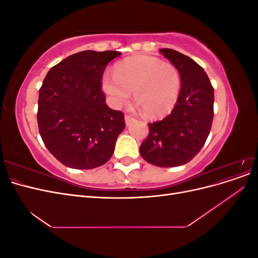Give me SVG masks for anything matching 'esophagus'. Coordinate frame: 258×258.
Wrapping results in <instances>:
<instances>
[{
	"mask_svg": "<svg viewBox=\"0 0 258 258\" xmlns=\"http://www.w3.org/2000/svg\"><path fill=\"white\" fill-rule=\"evenodd\" d=\"M136 120V118L135 117H132L131 115H126L124 116V121H126V124H130L132 121H135Z\"/></svg>",
	"mask_w": 258,
	"mask_h": 258,
	"instance_id": "obj_1",
	"label": "esophagus"
}]
</instances>
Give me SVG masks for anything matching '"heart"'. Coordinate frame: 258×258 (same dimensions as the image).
Segmentation results:
<instances>
[{"label": "heart", "instance_id": "heart-1", "mask_svg": "<svg viewBox=\"0 0 258 258\" xmlns=\"http://www.w3.org/2000/svg\"><path fill=\"white\" fill-rule=\"evenodd\" d=\"M102 89L114 107L128 103L134 91L136 103L150 117H161L173 110L181 77L177 69L169 62L153 56H136L123 60L105 73Z\"/></svg>", "mask_w": 258, "mask_h": 258}]
</instances>
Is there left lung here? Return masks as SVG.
Returning <instances> with one entry per match:
<instances>
[{"label": "left lung", "instance_id": "1", "mask_svg": "<svg viewBox=\"0 0 258 258\" xmlns=\"http://www.w3.org/2000/svg\"><path fill=\"white\" fill-rule=\"evenodd\" d=\"M160 52L177 69L182 85L171 114L148 123L150 135L140 154L152 165L177 167L190 161L207 141L214 115V89L205 70L191 58L170 48Z\"/></svg>", "mask_w": 258, "mask_h": 258}]
</instances>
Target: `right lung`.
<instances>
[{"mask_svg": "<svg viewBox=\"0 0 258 258\" xmlns=\"http://www.w3.org/2000/svg\"><path fill=\"white\" fill-rule=\"evenodd\" d=\"M114 50H84L52 67L38 95L37 124L47 150L62 165L88 170L112 157L124 129L122 112L105 104L102 76Z\"/></svg>", "mask_w": 258, "mask_h": 258, "instance_id": "add662e5", "label": "right lung"}]
</instances>
